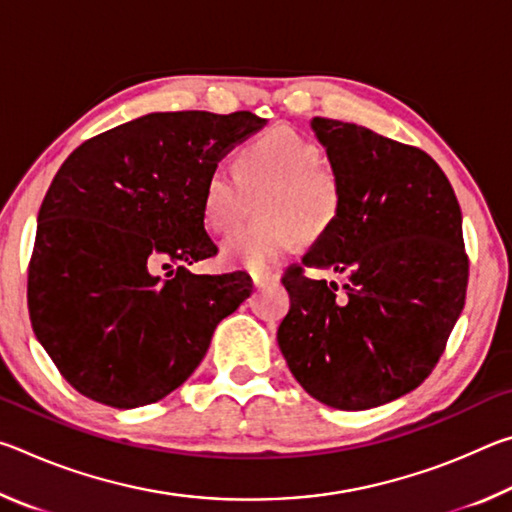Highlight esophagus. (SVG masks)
Listing matches in <instances>:
<instances>
[{"label": "esophagus", "instance_id": "34e87169", "mask_svg": "<svg viewBox=\"0 0 512 512\" xmlns=\"http://www.w3.org/2000/svg\"><path fill=\"white\" fill-rule=\"evenodd\" d=\"M250 277H253L255 287H264V284H268V282H275L280 275L273 273V271H253V273H250Z\"/></svg>", "mask_w": 512, "mask_h": 512}]
</instances>
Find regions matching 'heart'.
I'll return each instance as SVG.
<instances>
[{"instance_id":"1","label":"heart","mask_w":512,"mask_h":512,"mask_svg":"<svg viewBox=\"0 0 512 512\" xmlns=\"http://www.w3.org/2000/svg\"><path fill=\"white\" fill-rule=\"evenodd\" d=\"M262 216L223 248L230 264L268 266L302 237H325L339 221L345 189L339 171L320 162V146L289 126H277L241 146L235 176L212 171L203 187V216L216 235L230 237L246 223L250 196Z\"/></svg>"}]
</instances>
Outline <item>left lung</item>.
I'll list each match as a JSON object with an SVG mask.
<instances>
[{
    "mask_svg": "<svg viewBox=\"0 0 512 512\" xmlns=\"http://www.w3.org/2000/svg\"><path fill=\"white\" fill-rule=\"evenodd\" d=\"M311 126L345 203L334 228L282 275L291 309L277 343L311 397L363 411L418 388L443 357L470 277L461 205L418 146L336 119ZM307 267H332L346 282L314 281Z\"/></svg>",
    "mask_w": 512,
    "mask_h": 512,
    "instance_id": "1",
    "label": "left lung"
}]
</instances>
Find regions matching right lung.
<instances>
[{
	"instance_id": "1",
	"label": "right lung",
	"mask_w": 512,
	"mask_h": 512,
	"mask_svg": "<svg viewBox=\"0 0 512 512\" xmlns=\"http://www.w3.org/2000/svg\"><path fill=\"white\" fill-rule=\"evenodd\" d=\"M266 121L248 110L153 112L85 140L51 180L29 259V318L60 375L94 402L135 409L187 381L216 325L253 284L194 275L219 253L203 187ZM176 263L170 280L152 271Z\"/></svg>"
}]
</instances>
